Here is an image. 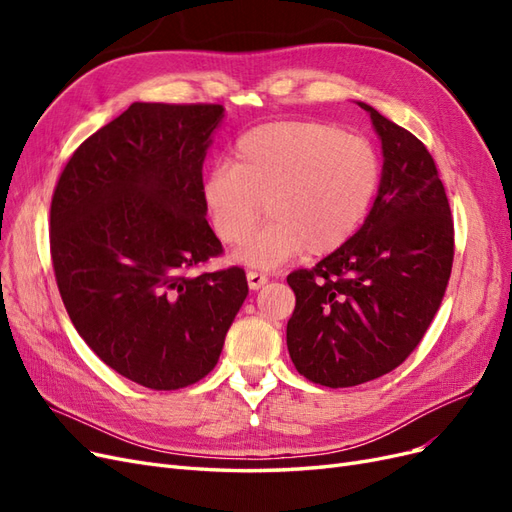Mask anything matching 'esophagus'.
I'll use <instances>...</instances> for the list:
<instances>
[{
  "label": "esophagus",
  "instance_id": "obj_1",
  "mask_svg": "<svg viewBox=\"0 0 512 512\" xmlns=\"http://www.w3.org/2000/svg\"><path fill=\"white\" fill-rule=\"evenodd\" d=\"M269 280H267V275H262V273H256V271H250L247 273V286H250L252 290H258L260 286H265Z\"/></svg>",
  "mask_w": 512,
  "mask_h": 512
}]
</instances>
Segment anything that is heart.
I'll list each match as a JSON object with an SVG mask.
<instances>
[{
  "label": "heart",
  "mask_w": 512,
  "mask_h": 512,
  "mask_svg": "<svg viewBox=\"0 0 512 512\" xmlns=\"http://www.w3.org/2000/svg\"><path fill=\"white\" fill-rule=\"evenodd\" d=\"M235 164L215 166L200 183L211 228L241 245L262 205L269 226L235 254L245 267L275 271L309 252L327 256L361 228L380 183V162L365 138L318 121H273L245 132Z\"/></svg>",
  "instance_id": "heart-1"
}]
</instances>
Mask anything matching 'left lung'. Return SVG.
I'll return each instance as SVG.
<instances>
[{"instance_id":"1","label":"left lung","mask_w":512,"mask_h":512,"mask_svg":"<svg viewBox=\"0 0 512 512\" xmlns=\"http://www.w3.org/2000/svg\"><path fill=\"white\" fill-rule=\"evenodd\" d=\"M382 179L363 226L312 269L288 275L297 305L290 359L309 382L346 389L389 374L421 342L455 256L451 207L436 162L414 134L376 108Z\"/></svg>"}]
</instances>
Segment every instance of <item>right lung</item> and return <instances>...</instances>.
I'll return each instance as SVG.
<instances>
[{
  "mask_svg": "<svg viewBox=\"0 0 512 512\" xmlns=\"http://www.w3.org/2000/svg\"><path fill=\"white\" fill-rule=\"evenodd\" d=\"M222 104L134 102L72 153L51 200V258L74 329L153 391L203 380L247 297L200 198Z\"/></svg>",
  "mask_w": 512,
  "mask_h": 512,
  "instance_id": "right-lung-1",
  "label": "right lung"
}]
</instances>
